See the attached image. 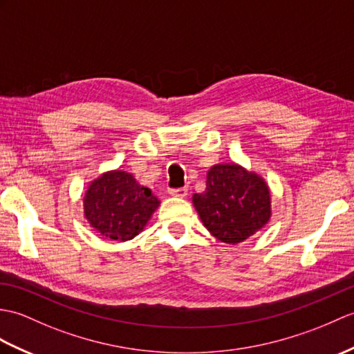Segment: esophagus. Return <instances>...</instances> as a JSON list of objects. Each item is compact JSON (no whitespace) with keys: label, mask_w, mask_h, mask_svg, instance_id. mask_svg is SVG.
<instances>
[{"label":"esophagus","mask_w":354,"mask_h":354,"mask_svg":"<svg viewBox=\"0 0 354 354\" xmlns=\"http://www.w3.org/2000/svg\"><path fill=\"white\" fill-rule=\"evenodd\" d=\"M169 193L174 197H185L188 194V190L187 188H171V190H169Z\"/></svg>","instance_id":"obj_1"}]
</instances>
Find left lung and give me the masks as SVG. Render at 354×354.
<instances>
[{
	"instance_id": "obj_1",
	"label": "left lung",
	"mask_w": 354,
	"mask_h": 354,
	"mask_svg": "<svg viewBox=\"0 0 354 354\" xmlns=\"http://www.w3.org/2000/svg\"><path fill=\"white\" fill-rule=\"evenodd\" d=\"M203 226L217 240L238 244L264 227L271 217L267 183L234 162L216 164L207 174V188L193 196Z\"/></svg>"
}]
</instances>
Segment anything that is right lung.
Wrapping results in <instances>:
<instances>
[{
    "label": "right lung",
    "mask_w": 354,
    "mask_h": 354,
    "mask_svg": "<svg viewBox=\"0 0 354 354\" xmlns=\"http://www.w3.org/2000/svg\"><path fill=\"white\" fill-rule=\"evenodd\" d=\"M160 207L149 188L123 170L105 171L90 183L84 194V216L102 236L133 240Z\"/></svg>",
    "instance_id": "1"
}]
</instances>
